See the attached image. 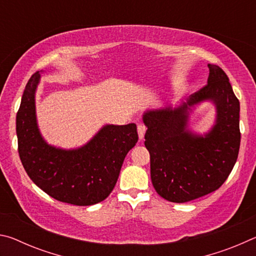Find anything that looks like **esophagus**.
<instances>
[{
  "mask_svg": "<svg viewBox=\"0 0 256 256\" xmlns=\"http://www.w3.org/2000/svg\"><path fill=\"white\" fill-rule=\"evenodd\" d=\"M146 131V128L144 126V124H138V138H140V140H142V138H144Z\"/></svg>",
  "mask_w": 256,
  "mask_h": 256,
  "instance_id": "esophagus-1",
  "label": "esophagus"
}]
</instances>
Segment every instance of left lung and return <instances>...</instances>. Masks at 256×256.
Instances as JSON below:
<instances>
[{
	"instance_id": "1",
	"label": "left lung",
	"mask_w": 256,
	"mask_h": 256,
	"mask_svg": "<svg viewBox=\"0 0 256 256\" xmlns=\"http://www.w3.org/2000/svg\"><path fill=\"white\" fill-rule=\"evenodd\" d=\"M208 68V84L185 102L144 114L151 180L167 201L188 202L218 190L238 157L240 102L222 68L214 64ZM208 100L216 107V123L204 136H198L187 128L188 115L194 106Z\"/></svg>"
}]
</instances>
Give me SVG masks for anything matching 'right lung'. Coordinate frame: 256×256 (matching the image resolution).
I'll return each instance as SVG.
<instances>
[{
  "label": "right lung",
  "mask_w": 256,
  "mask_h": 256,
  "mask_svg": "<svg viewBox=\"0 0 256 256\" xmlns=\"http://www.w3.org/2000/svg\"><path fill=\"white\" fill-rule=\"evenodd\" d=\"M40 74L30 78L16 112L18 151L34 184L55 200L92 206L110 196L125 156L138 142L136 125L107 124L88 144L66 150L50 146L37 125L34 94Z\"/></svg>",
  "instance_id": "1"
}]
</instances>
